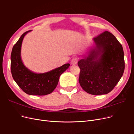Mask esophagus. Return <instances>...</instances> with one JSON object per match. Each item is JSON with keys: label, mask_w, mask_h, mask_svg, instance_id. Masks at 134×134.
Instances as JSON below:
<instances>
[{"label": "esophagus", "mask_w": 134, "mask_h": 134, "mask_svg": "<svg viewBox=\"0 0 134 134\" xmlns=\"http://www.w3.org/2000/svg\"><path fill=\"white\" fill-rule=\"evenodd\" d=\"M77 61H78V59H77V58L74 57L72 59V60H71V64L76 65L77 63Z\"/></svg>", "instance_id": "esophagus-1"}]
</instances>
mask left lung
Here are the masks:
<instances>
[{"label": "left lung", "mask_w": 134, "mask_h": 134, "mask_svg": "<svg viewBox=\"0 0 134 134\" xmlns=\"http://www.w3.org/2000/svg\"><path fill=\"white\" fill-rule=\"evenodd\" d=\"M95 46L80 60L79 81L87 93L94 95L110 92L120 81L124 70L122 44L114 35L105 31L93 38Z\"/></svg>", "instance_id": "8db88e82"}]
</instances>
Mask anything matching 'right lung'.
Segmentation results:
<instances>
[{"label": "right lung", "mask_w": 134, "mask_h": 134, "mask_svg": "<svg viewBox=\"0 0 134 134\" xmlns=\"http://www.w3.org/2000/svg\"><path fill=\"white\" fill-rule=\"evenodd\" d=\"M22 34L13 47L11 55V69L15 82L26 94L32 95H46L51 94L57 87L60 76L68 68L69 64L43 73H35L27 68L21 58V48L25 35Z\"/></svg>", "instance_id": "add662e5"}]
</instances>
